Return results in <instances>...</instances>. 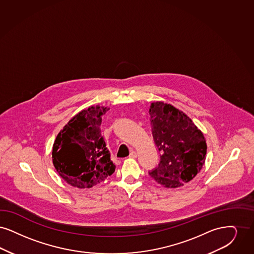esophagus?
Instances as JSON below:
<instances>
[{
  "mask_svg": "<svg viewBox=\"0 0 254 254\" xmlns=\"http://www.w3.org/2000/svg\"><path fill=\"white\" fill-rule=\"evenodd\" d=\"M129 157H130V158H135V157H136V153H135L134 151H132V152L130 153Z\"/></svg>",
  "mask_w": 254,
  "mask_h": 254,
  "instance_id": "34e87169",
  "label": "esophagus"
}]
</instances>
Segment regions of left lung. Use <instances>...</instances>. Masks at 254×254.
I'll use <instances>...</instances> for the list:
<instances>
[{"mask_svg": "<svg viewBox=\"0 0 254 254\" xmlns=\"http://www.w3.org/2000/svg\"><path fill=\"white\" fill-rule=\"evenodd\" d=\"M152 133L160 161L149 175L166 188L190 181L205 163L207 144L202 132L183 112L161 101L150 106Z\"/></svg>", "mask_w": 254, "mask_h": 254, "instance_id": "8db88e82", "label": "left lung"}]
</instances>
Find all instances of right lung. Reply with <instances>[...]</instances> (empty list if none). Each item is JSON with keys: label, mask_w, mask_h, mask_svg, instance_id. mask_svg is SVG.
Returning <instances> with one entry per match:
<instances>
[{"label": "right lung", "mask_w": 254, "mask_h": 254, "mask_svg": "<svg viewBox=\"0 0 254 254\" xmlns=\"http://www.w3.org/2000/svg\"><path fill=\"white\" fill-rule=\"evenodd\" d=\"M108 110L97 105L79 112L56 137L53 164L73 187L96 186L116 170L100 129L102 117Z\"/></svg>", "instance_id": "obj_1"}]
</instances>
